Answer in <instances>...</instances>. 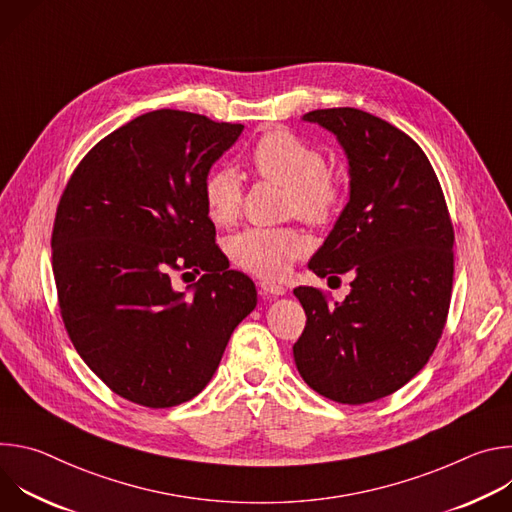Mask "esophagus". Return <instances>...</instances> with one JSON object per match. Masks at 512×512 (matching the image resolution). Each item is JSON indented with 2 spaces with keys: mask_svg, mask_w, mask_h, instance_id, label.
I'll list each match as a JSON object with an SVG mask.
<instances>
[{
  "mask_svg": "<svg viewBox=\"0 0 512 512\" xmlns=\"http://www.w3.org/2000/svg\"><path fill=\"white\" fill-rule=\"evenodd\" d=\"M259 289H261V294H265V296H283L285 294V287L281 283H275V281H269V279L259 281Z\"/></svg>",
  "mask_w": 512,
  "mask_h": 512,
  "instance_id": "obj_1",
  "label": "esophagus"
}]
</instances>
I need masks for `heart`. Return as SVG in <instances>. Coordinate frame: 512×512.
<instances>
[{
  "label": "heart",
  "instance_id": "obj_1",
  "mask_svg": "<svg viewBox=\"0 0 512 512\" xmlns=\"http://www.w3.org/2000/svg\"><path fill=\"white\" fill-rule=\"evenodd\" d=\"M259 180L285 188V214H296L312 227H328L346 202L344 182L326 170L324 154L287 129L263 133L249 154ZM202 200L210 221L218 227L237 223L243 202V184L235 170L214 168L202 182ZM308 251V241L294 227L247 229L231 239L233 261L263 277L283 275L291 263Z\"/></svg>",
  "mask_w": 512,
  "mask_h": 512
}]
</instances>
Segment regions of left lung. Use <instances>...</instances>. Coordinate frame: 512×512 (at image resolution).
<instances>
[{"instance_id":"1","label":"left lung","mask_w":512,"mask_h":512,"mask_svg":"<svg viewBox=\"0 0 512 512\" xmlns=\"http://www.w3.org/2000/svg\"><path fill=\"white\" fill-rule=\"evenodd\" d=\"M348 156L350 200L312 257L318 277H350L344 302L296 287L306 328L302 379L326 399L371 403L409 383L442 338L454 281V225L427 156L395 125L352 107L304 115Z\"/></svg>"}]
</instances>
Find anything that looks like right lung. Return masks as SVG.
I'll return each instance as SVG.
<instances>
[{"label":"right lung","mask_w":512,"mask_h":512,"mask_svg":"<svg viewBox=\"0 0 512 512\" xmlns=\"http://www.w3.org/2000/svg\"><path fill=\"white\" fill-rule=\"evenodd\" d=\"M241 131L178 109L139 115L95 145L60 196L50 243L64 328L131 403L166 409L196 397L257 306L255 283L214 243L202 200L210 166ZM172 270L203 273L192 295L173 289Z\"/></svg>","instance_id":"obj_1"}]
</instances>
